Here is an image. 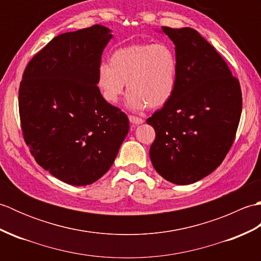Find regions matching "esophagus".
<instances>
[{"instance_id":"1","label":"esophagus","mask_w":261,"mask_h":261,"mask_svg":"<svg viewBox=\"0 0 261 261\" xmlns=\"http://www.w3.org/2000/svg\"><path fill=\"white\" fill-rule=\"evenodd\" d=\"M129 120L132 124H136V125L143 123V119L138 118V116H135V115H129Z\"/></svg>"}]
</instances>
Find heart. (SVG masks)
Here are the masks:
<instances>
[{
    "mask_svg": "<svg viewBox=\"0 0 261 261\" xmlns=\"http://www.w3.org/2000/svg\"><path fill=\"white\" fill-rule=\"evenodd\" d=\"M178 74L176 55L165 42H135L112 53L110 63L97 68V85L110 104L129 90L125 104L130 110L162 108L174 95Z\"/></svg>",
    "mask_w": 261,
    "mask_h": 261,
    "instance_id": "1",
    "label": "heart"
}]
</instances>
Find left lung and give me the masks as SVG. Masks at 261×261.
Segmentation results:
<instances>
[{
    "instance_id": "1",
    "label": "left lung",
    "mask_w": 261,
    "mask_h": 261,
    "mask_svg": "<svg viewBox=\"0 0 261 261\" xmlns=\"http://www.w3.org/2000/svg\"><path fill=\"white\" fill-rule=\"evenodd\" d=\"M162 31L175 45L178 74L174 95L147 119L156 131L149 154L166 180L188 185L214 171L229 152L241 116V88L196 30Z\"/></svg>"
}]
</instances>
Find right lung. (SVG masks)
<instances>
[{
	"instance_id": "obj_1",
	"label": "right lung",
	"mask_w": 261,
	"mask_h": 261,
	"mask_svg": "<svg viewBox=\"0 0 261 261\" xmlns=\"http://www.w3.org/2000/svg\"><path fill=\"white\" fill-rule=\"evenodd\" d=\"M112 38L101 24L63 33L33 56L22 76L24 141L38 165L66 184L101 178L129 132L126 114L97 86L102 53Z\"/></svg>"
}]
</instances>
